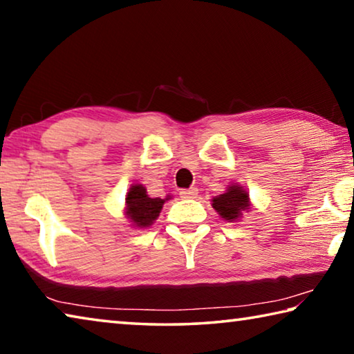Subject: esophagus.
I'll return each instance as SVG.
<instances>
[{
	"mask_svg": "<svg viewBox=\"0 0 354 354\" xmlns=\"http://www.w3.org/2000/svg\"><path fill=\"white\" fill-rule=\"evenodd\" d=\"M179 196H181L183 200H194L198 196V189L196 187H190V189H183L179 192Z\"/></svg>",
	"mask_w": 354,
	"mask_h": 354,
	"instance_id": "1",
	"label": "esophagus"
}]
</instances>
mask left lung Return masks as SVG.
Listing matches in <instances>:
<instances>
[{"instance_id": "1", "label": "left lung", "mask_w": 354, "mask_h": 354, "mask_svg": "<svg viewBox=\"0 0 354 354\" xmlns=\"http://www.w3.org/2000/svg\"><path fill=\"white\" fill-rule=\"evenodd\" d=\"M212 207L226 221H237L245 211H250L248 192L239 184H231L225 194L212 198Z\"/></svg>"}]
</instances>
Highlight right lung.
Returning a JSON list of instances; mask_svg holds the SVG:
<instances>
[{"mask_svg":"<svg viewBox=\"0 0 354 354\" xmlns=\"http://www.w3.org/2000/svg\"><path fill=\"white\" fill-rule=\"evenodd\" d=\"M170 198V195H167L165 198H149L147 195V189L142 184H134L131 185L127 194V211H124V215L133 221V226L148 227L159 217L164 203Z\"/></svg>","mask_w":354,"mask_h":354,"instance_id":"add662e5","label":"right lung"}]
</instances>
